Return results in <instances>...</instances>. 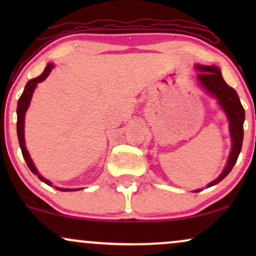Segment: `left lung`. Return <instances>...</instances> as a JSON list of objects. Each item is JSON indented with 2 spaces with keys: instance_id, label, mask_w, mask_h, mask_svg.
<instances>
[{
  "instance_id": "obj_1",
  "label": "left lung",
  "mask_w": 256,
  "mask_h": 256,
  "mask_svg": "<svg viewBox=\"0 0 256 256\" xmlns=\"http://www.w3.org/2000/svg\"><path fill=\"white\" fill-rule=\"evenodd\" d=\"M196 68L198 70L200 73L198 74V82L201 83L202 86L210 94L218 100L219 104L222 106V110L228 114V122H230V134L232 140V149L230 152V158H228V165L225 170L222 171V174L219 176L216 180L208 184V188L212 185L218 184L222 182L231 170L234 168V164H236L237 158H238L240 152L242 149L243 142V122H244L246 113L244 108L240 104V98L237 95L236 90L232 89L226 84V82L222 78V73L219 68L216 66H200L198 64ZM201 192V190H196L195 192Z\"/></svg>"
}]
</instances>
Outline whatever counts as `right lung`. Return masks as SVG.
Wrapping results in <instances>:
<instances>
[{
  "instance_id": "right-lung-1",
  "label": "right lung",
  "mask_w": 256,
  "mask_h": 256,
  "mask_svg": "<svg viewBox=\"0 0 256 256\" xmlns=\"http://www.w3.org/2000/svg\"><path fill=\"white\" fill-rule=\"evenodd\" d=\"M52 68H54V64H46V68H44V71H43L42 74L38 76L37 78H34V79H31V80H28V84L25 85L24 92L22 94V96H20L19 101H18V107H16L18 140H19V144H20V148H22V156H24L26 164H28V168H30L31 172L34 173V174H38V171H37L36 167H34V162H32L30 155H28V150H26V146H25V140H24V119H25V113H26V110H28V104H30L32 94H34V88H36L37 83H40V82H43L44 79L48 77V74H49V73H50V71H52ZM38 178H40V180H43L46 184L50 185V182H49L48 179L43 178L40 174H38ZM56 189L58 190H61V192H70V190H72V189H61V188H56Z\"/></svg>"
}]
</instances>
